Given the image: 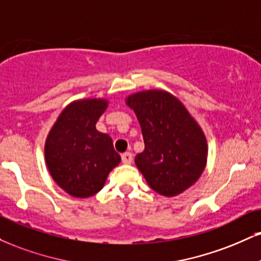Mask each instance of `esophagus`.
Masks as SVG:
<instances>
[{"label": "esophagus", "instance_id": "esophagus-1", "mask_svg": "<svg viewBox=\"0 0 261 261\" xmlns=\"http://www.w3.org/2000/svg\"><path fill=\"white\" fill-rule=\"evenodd\" d=\"M121 161L124 164H131L133 163V154L130 152L124 153V154H121Z\"/></svg>", "mask_w": 261, "mask_h": 261}]
</instances>
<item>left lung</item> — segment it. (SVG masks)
<instances>
[{"label":"left lung","mask_w":261,"mask_h":261,"mask_svg":"<svg viewBox=\"0 0 261 261\" xmlns=\"http://www.w3.org/2000/svg\"><path fill=\"white\" fill-rule=\"evenodd\" d=\"M142 130L144 150L135 158L152 190L165 197L186 191L200 177L208 158L202 127L177 97L146 90L125 99Z\"/></svg>","instance_id":"8db88e82"}]
</instances>
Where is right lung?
Instances as JSON below:
<instances>
[{"label":"right lung","mask_w":261,"mask_h":261,"mask_svg":"<svg viewBox=\"0 0 261 261\" xmlns=\"http://www.w3.org/2000/svg\"><path fill=\"white\" fill-rule=\"evenodd\" d=\"M107 107L105 98L69 103L46 139L45 161L49 174L62 190L76 198L98 193L109 172L121 162L111 136L96 128Z\"/></svg>","instance_id":"obj_1"}]
</instances>
